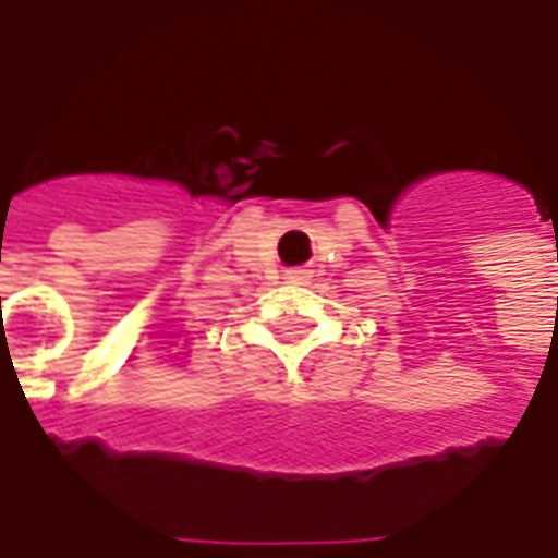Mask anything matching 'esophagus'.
I'll return each mask as SVG.
<instances>
[{"label":"esophagus","instance_id":"34e87169","mask_svg":"<svg viewBox=\"0 0 558 558\" xmlns=\"http://www.w3.org/2000/svg\"><path fill=\"white\" fill-rule=\"evenodd\" d=\"M287 280H290V283H305V280H308V271H290Z\"/></svg>","mask_w":558,"mask_h":558}]
</instances>
